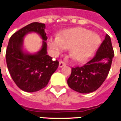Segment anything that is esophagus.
<instances>
[{
    "label": "esophagus",
    "mask_w": 121,
    "mask_h": 121,
    "mask_svg": "<svg viewBox=\"0 0 121 121\" xmlns=\"http://www.w3.org/2000/svg\"><path fill=\"white\" fill-rule=\"evenodd\" d=\"M65 65H66V64L64 62H62V61H60L59 62V67H64Z\"/></svg>",
    "instance_id": "obj_1"
}]
</instances>
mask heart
<instances>
[{"mask_svg":"<svg viewBox=\"0 0 121 121\" xmlns=\"http://www.w3.org/2000/svg\"><path fill=\"white\" fill-rule=\"evenodd\" d=\"M99 37L90 30L75 27L66 30L59 37L50 38L48 41L49 48L54 55L58 56L66 48H70V55L77 61L82 62L89 59L99 43Z\"/></svg>","mask_w":121,"mask_h":121,"instance_id":"obj_1","label":"heart"}]
</instances>
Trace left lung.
Masks as SVG:
<instances>
[{
	"mask_svg": "<svg viewBox=\"0 0 121 121\" xmlns=\"http://www.w3.org/2000/svg\"><path fill=\"white\" fill-rule=\"evenodd\" d=\"M114 52L110 37L107 34L95 56L81 67L72 68L67 84L73 90L89 94L98 89L110 69Z\"/></svg>",
	"mask_w": 121,
	"mask_h": 121,
	"instance_id": "1",
	"label": "left lung"
}]
</instances>
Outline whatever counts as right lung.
<instances>
[{
    "instance_id": "add662e5",
    "label": "right lung",
    "mask_w": 121,
    "mask_h": 121,
    "mask_svg": "<svg viewBox=\"0 0 121 121\" xmlns=\"http://www.w3.org/2000/svg\"><path fill=\"white\" fill-rule=\"evenodd\" d=\"M45 29V24L32 22L13 33L9 41L6 52L9 72L17 86L26 92L38 91L46 87L59 66L57 60L54 61L47 55ZM30 32H36L44 40L41 50L35 54L23 51V38Z\"/></svg>"
}]
</instances>
